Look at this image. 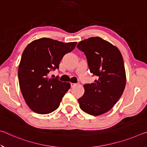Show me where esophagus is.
I'll return each mask as SVG.
<instances>
[{"instance_id": "1", "label": "esophagus", "mask_w": 147, "mask_h": 147, "mask_svg": "<svg viewBox=\"0 0 147 147\" xmlns=\"http://www.w3.org/2000/svg\"><path fill=\"white\" fill-rule=\"evenodd\" d=\"M71 88H74V86H76V84H74V83H71Z\"/></svg>"}]
</instances>
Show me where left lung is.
I'll use <instances>...</instances> for the list:
<instances>
[{"label":"left lung","instance_id":"1","mask_svg":"<svg viewBox=\"0 0 147 147\" xmlns=\"http://www.w3.org/2000/svg\"><path fill=\"white\" fill-rule=\"evenodd\" d=\"M77 48L85 54L91 73L97 76L94 83L84 85L80 108L89 115H102L117 102L125 88L123 56L117 47L99 37L79 42Z\"/></svg>","mask_w":147,"mask_h":147}]
</instances>
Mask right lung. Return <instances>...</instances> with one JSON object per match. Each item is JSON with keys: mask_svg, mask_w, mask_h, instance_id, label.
Instances as JSON below:
<instances>
[{"mask_svg": "<svg viewBox=\"0 0 147 147\" xmlns=\"http://www.w3.org/2000/svg\"><path fill=\"white\" fill-rule=\"evenodd\" d=\"M76 44L43 38L31 42L24 50L18 69L19 86L34 112L48 114L56 110L70 89V83L49 78V73L59 69L63 56L73 51Z\"/></svg>", "mask_w": 147, "mask_h": 147, "instance_id": "add662e5", "label": "right lung"}]
</instances>
